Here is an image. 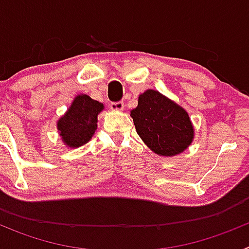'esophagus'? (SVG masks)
<instances>
[{"label":"esophagus","instance_id":"esophagus-1","mask_svg":"<svg viewBox=\"0 0 249 249\" xmlns=\"http://www.w3.org/2000/svg\"><path fill=\"white\" fill-rule=\"evenodd\" d=\"M109 108H111L112 111H122V109L124 108V103H123L122 101H118V102H112L111 105H109Z\"/></svg>","mask_w":249,"mask_h":249}]
</instances>
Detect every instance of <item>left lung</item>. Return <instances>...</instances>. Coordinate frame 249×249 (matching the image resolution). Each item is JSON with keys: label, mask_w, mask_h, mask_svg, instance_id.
Instances as JSON below:
<instances>
[{"label": "left lung", "mask_w": 249, "mask_h": 249, "mask_svg": "<svg viewBox=\"0 0 249 249\" xmlns=\"http://www.w3.org/2000/svg\"><path fill=\"white\" fill-rule=\"evenodd\" d=\"M131 116L140 137L157 155H178L192 142L193 127L187 112L160 92L148 89L141 94Z\"/></svg>", "instance_id": "1"}]
</instances>
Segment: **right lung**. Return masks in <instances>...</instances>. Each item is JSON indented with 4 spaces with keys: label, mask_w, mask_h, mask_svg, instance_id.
<instances>
[{
    "label": "right lung",
    "mask_w": 249,
    "mask_h": 249,
    "mask_svg": "<svg viewBox=\"0 0 249 249\" xmlns=\"http://www.w3.org/2000/svg\"><path fill=\"white\" fill-rule=\"evenodd\" d=\"M102 109V103L92 100L87 94L77 96L57 124L65 143L68 147L87 143L97 129V114Z\"/></svg>",
    "instance_id": "1"
}]
</instances>
